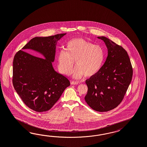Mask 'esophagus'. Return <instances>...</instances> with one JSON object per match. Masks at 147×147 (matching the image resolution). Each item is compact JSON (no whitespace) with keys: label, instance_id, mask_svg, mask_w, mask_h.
<instances>
[{"label":"esophagus","instance_id":"1","mask_svg":"<svg viewBox=\"0 0 147 147\" xmlns=\"http://www.w3.org/2000/svg\"><path fill=\"white\" fill-rule=\"evenodd\" d=\"M71 85H78V84H79V82L78 81H71Z\"/></svg>","mask_w":147,"mask_h":147}]
</instances>
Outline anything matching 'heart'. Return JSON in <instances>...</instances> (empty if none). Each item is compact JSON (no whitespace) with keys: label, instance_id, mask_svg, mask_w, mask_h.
<instances>
[{"label":"heart","instance_id":"obj_1","mask_svg":"<svg viewBox=\"0 0 147 147\" xmlns=\"http://www.w3.org/2000/svg\"><path fill=\"white\" fill-rule=\"evenodd\" d=\"M65 49L60 50L57 57L58 69L64 75L71 73L74 60L77 66L73 71L75 78L92 76L102 67L105 52L99 45H94L82 38H75L67 42Z\"/></svg>","mask_w":147,"mask_h":147}]
</instances>
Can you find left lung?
<instances>
[{
	"instance_id": "1",
	"label": "left lung",
	"mask_w": 147,
	"mask_h": 147,
	"mask_svg": "<svg viewBox=\"0 0 147 147\" xmlns=\"http://www.w3.org/2000/svg\"><path fill=\"white\" fill-rule=\"evenodd\" d=\"M107 46L108 56L100 71L86 80L85 101L94 111L104 112L117 107L123 99L133 77L128 54L122 46L105 36L98 37Z\"/></svg>"
}]
</instances>
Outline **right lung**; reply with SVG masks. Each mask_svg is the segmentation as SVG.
Wrapping results in <instances>:
<instances>
[{
  "label": "right lung",
  "instance_id": "obj_1",
  "mask_svg": "<svg viewBox=\"0 0 147 147\" xmlns=\"http://www.w3.org/2000/svg\"><path fill=\"white\" fill-rule=\"evenodd\" d=\"M65 34L33 38L14 57V88L24 103L34 111L49 110L70 86L68 79L52 66L57 42ZM30 50L40 53L43 58L28 54Z\"/></svg>",
  "mask_w": 147,
  "mask_h": 147
}]
</instances>
